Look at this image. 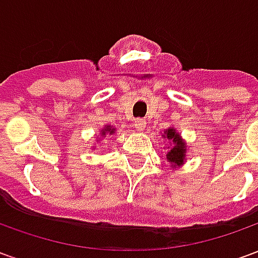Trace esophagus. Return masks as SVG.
I'll list each match as a JSON object with an SVG mask.
<instances>
[{"mask_svg":"<svg viewBox=\"0 0 258 258\" xmlns=\"http://www.w3.org/2000/svg\"><path fill=\"white\" fill-rule=\"evenodd\" d=\"M134 127L138 131H144L146 127V121L144 120V118H135L134 120Z\"/></svg>","mask_w":258,"mask_h":258,"instance_id":"esophagus-1","label":"esophagus"}]
</instances>
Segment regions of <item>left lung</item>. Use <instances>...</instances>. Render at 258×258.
Listing matches in <instances>:
<instances>
[{
  "label": "left lung",
  "mask_w": 258,
  "mask_h": 258,
  "mask_svg": "<svg viewBox=\"0 0 258 258\" xmlns=\"http://www.w3.org/2000/svg\"><path fill=\"white\" fill-rule=\"evenodd\" d=\"M163 137L166 138L167 141H171L174 144V146L167 152V160L171 163V166L174 167H179V166H182L185 162V153H186V144H185L184 141L181 140V137L179 134L175 131L174 127H170L164 131V134Z\"/></svg>",
  "instance_id": "left-lung-1"
}]
</instances>
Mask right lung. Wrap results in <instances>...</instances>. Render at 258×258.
Segmentation results:
<instances>
[{"label":"right lung","mask_w":258,"mask_h":258,"mask_svg":"<svg viewBox=\"0 0 258 258\" xmlns=\"http://www.w3.org/2000/svg\"><path fill=\"white\" fill-rule=\"evenodd\" d=\"M101 134H102V137H103L105 134H109V135L114 134V128H112L110 125H106V127H105V128L101 131Z\"/></svg>","instance_id":"1"}]
</instances>
